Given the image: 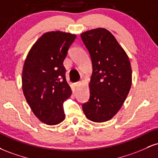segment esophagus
Returning <instances> with one entry per match:
<instances>
[{
  "instance_id": "esophagus-1",
  "label": "esophagus",
  "mask_w": 158,
  "mask_h": 158,
  "mask_svg": "<svg viewBox=\"0 0 158 158\" xmlns=\"http://www.w3.org/2000/svg\"><path fill=\"white\" fill-rule=\"evenodd\" d=\"M83 81H84V79H81V81H77V82H75V83H74V85H75L76 87H77V86H79V85H80L81 83H82Z\"/></svg>"
}]
</instances>
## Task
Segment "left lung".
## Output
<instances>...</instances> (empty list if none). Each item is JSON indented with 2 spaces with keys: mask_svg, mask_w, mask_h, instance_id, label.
<instances>
[{
  "mask_svg": "<svg viewBox=\"0 0 158 158\" xmlns=\"http://www.w3.org/2000/svg\"><path fill=\"white\" fill-rule=\"evenodd\" d=\"M81 38L90 52L93 68L90 99L83 104V111L93 122H106L117 114L129 93L131 63L124 49L106 29L88 30Z\"/></svg>",
  "mask_w": 158,
  "mask_h": 158,
  "instance_id": "obj_1",
  "label": "left lung"
}]
</instances>
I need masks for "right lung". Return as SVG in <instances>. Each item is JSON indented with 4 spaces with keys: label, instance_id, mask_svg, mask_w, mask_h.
<instances>
[{
    "label": "right lung",
    "instance_id": "right-lung-1",
    "mask_svg": "<svg viewBox=\"0 0 158 158\" xmlns=\"http://www.w3.org/2000/svg\"><path fill=\"white\" fill-rule=\"evenodd\" d=\"M77 35L61 31L44 33L32 46L22 70V90L41 122L59 124L65 118L63 103L72 94L63 62Z\"/></svg>",
    "mask_w": 158,
    "mask_h": 158
}]
</instances>
